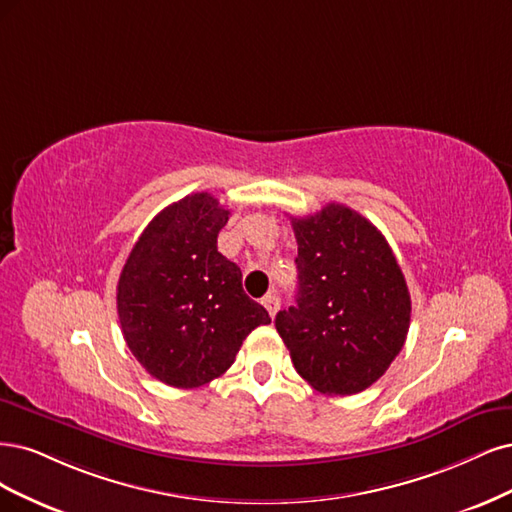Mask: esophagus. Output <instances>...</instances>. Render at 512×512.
Masks as SVG:
<instances>
[{
	"instance_id": "obj_1",
	"label": "esophagus",
	"mask_w": 512,
	"mask_h": 512,
	"mask_svg": "<svg viewBox=\"0 0 512 512\" xmlns=\"http://www.w3.org/2000/svg\"><path fill=\"white\" fill-rule=\"evenodd\" d=\"M261 304H263V306H266V310L270 312V317H274V315H276V312H278L280 300H278V295H276V293H268V295H266V298H263V300H261Z\"/></svg>"
}]
</instances>
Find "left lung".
I'll use <instances>...</instances> for the list:
<instances>
[{
    "label": "left lung",
    "mask_w": 512,
    "mask_h": 512,
    "mask_svg": "<svg viewBox=\"0 0 512 512\" xmlns=\"http://www.w3.org/2000/svg\"><path fill=\"white\" fill-rule=\"evenodd\" d=\"M298 295L274 323L295 370L327 395L381 378L406 342L410 293L385 236L359 212L327 204L291 219Z\"/></svg>",
    "instance_id": "1"
}]
</instances>
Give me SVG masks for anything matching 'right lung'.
Wrapping results in <instances>:
<instances>
[{
	"label": "right lung",
	"instance_id": "right-lung-1",
	"mask_svg": "<svg viewBox=\"0 0 512 512\" xmlns=\"http://www.w3.org/2000/svg\"><path fill=\"white\" fill-rule=\"evenodd\" d=\"M229 210L210 193L163 208L131 249L117 285L129 351L157 381L210 383L234 364L242 340L268 325V310L242 289V272L217 249Z\"/></svg>",
	"mask_w": 512,
	"mask_h": 512
}]
</instances>
